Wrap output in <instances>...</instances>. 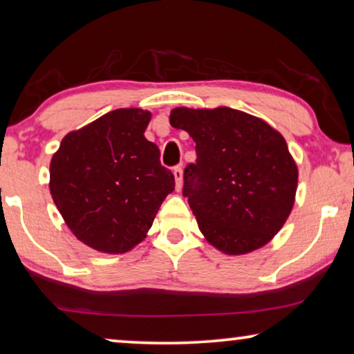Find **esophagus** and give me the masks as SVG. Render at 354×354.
<instances>
[{"mask_svg":"<svg viewBox=\"0 0 354 354\" xmlns=\"http://www.w3.org/2000/svg\"><path fill=\"white\" fill-rule=\"evenodd\" d=\"M172 174L174 177H176V187L177 189H182V183H183V171H182V166H176L172 169Z\"/></svg>","mask_w":354,"mask_h":354,"instance_id":"obj_1","label":"esophagus"}]
</instances>
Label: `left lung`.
Instances as JSON below:
<instances>
[{
	"mask_svg": "<svg viewBox=\"0 0 354 354\" xmlns=\"http://www.w3.org/2000/svg\"><path fill=\"white\" fill-rule=\"evenodd\" d=\"M169 121L196 143V162L183 172V196L204 238L228 255L270 243L294 207L299 182L284 137L228 106H178Z\"/></svg>",
	"mask_w": 354,
	"mask_h": 354,
	"instance_id": "left-lung-1",
	"label": "left lung"
}]
</instances>
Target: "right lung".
<instances>
[{
	"label": "right lung",
	"instance_id": "obj_1",
	"mask_svg": "<svg viewBox=\"0 0 354 354\" xmlns=\"http://www.w3.org/2000/svg\"><path fill=\"white\" fill-rule=\"evenodd\" d=\"M151 113L120 109L71 131L50 160L49 189L71 233L105 254L147 236L176 180L143 136Z\"/></svg>",
	"mask_w": 354,
	"mask_h": 354
}]
</instances>
